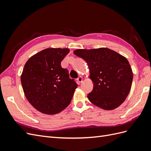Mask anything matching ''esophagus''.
Here are the masks:
<instances>
[{
	"instance_id": "obj_1",
	"label": "esophagus",
	"mask_w": 151,
	"mask_h": 151,
	"mask_svg": "<svg viewBox=\"0 0 151 151\" xmlns=\"http://www.w3.org/2000/svg\"><path fill=\"white\" fill-rule=\"evenodd\" d=\"M83 77H82L81 76H79L78 78H77V82H78L79 83H82V82H83Z\"/></svg>"
}]
</instances>
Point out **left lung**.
Segmentation results:
<instances>
[{"label":"left lung","mask_w":151,"mask_h":151,"mask_svg":"<svg viewBox=\"0 0 151 151\" xmlns=\"http://www.w3.org/2000/svg\"><path fill=\"white\" fill-rule=\"evenodd\" d=\"M76 56L87 62L93 89L88 94L89 101L106 110H112L122 104L129 94L133 73L127 59L107 48L78 49Z\"/></svg>","instance_id":"left-lung-1"}]
</instances>
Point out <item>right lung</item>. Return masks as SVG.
Masks as SVG:
<instances>
[{"mask_svg": "<svg viewBox=\"0 0 151 151\" xmlns=\"http://www.w3.org/2000/svg\"><path fill=\"white\" fill-rule=\"evenodd\" d=\"M68 48H47L26 62L21 82L27 99L38 111L47 115L60 113L69 105L78 85L70 79L61 62Z\"/></svg>", "mask_w": 151, "mask_h": 151, "instance_id": "right-lung-1", "label": "right lung"}]
</instances>
